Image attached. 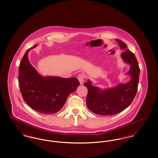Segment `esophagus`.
Segmentation results:
<instances>
[{
  "mask_svg": "<svg viewBox=\"0 0 158 158\" xmlns=\"http://www.w3.org/2000/svg\"><path fill=\"white\" fill-rule=\"evenodd\" d=\"M77 79L80 82V84L83 85L84 82V79H85L84 75L83 74H79V75L77 76Z\"/></svg>",
  "mask_w": 158,
  "mask_h": 158,
  "instance_id": "1",
  "label": "esophagus"
}]
</instances>
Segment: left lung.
Returning a JSON list of instances; mask_svg holds the SVG:
<instances>
[{
  "instance_id": "obj_1",
  "label": "left lung",
  "mask_w": 158,
  "mask_h": 158,
  "mask_svg": "<svg viewBox=\"0 0 158 158\" xmlns=\"http://www.w3.org/2000/svg\"><path fill=\"white\" fill-rule=\"evenodd\" d=\"M121 48L124 50L121 53L124 61L131 65L128 75L131 76V80L126 83L119 84L116 87L101 90L92 85L88 81L84 85L88 88L86 104L92 113L100 115H111L120 113L130 105L135 97L138 88L140 68L135 55L123 41L115 39Z\"/></svg>"
}]
</instances>
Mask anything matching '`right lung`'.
I'll list each match as a JSON object with an SVG mask.
<instances>
[{"label": "right lung", "instance_id": "1", "mask_svg": "<svg viewBox=\"0 0 158 158\" xmlns=\"http://www.w3.org/2000/svg\"><path fill=\"white\" fill-rule=\"evenodd\" d=\"M30 49L25 53L19 68L18 81L23 99L38 113H57L64 105L69 95L76 90L79 82L76 77H43L39 75L28 59Z\"/></svg>", "mask_w": 158, "mask_h": 158}]
</instances>
